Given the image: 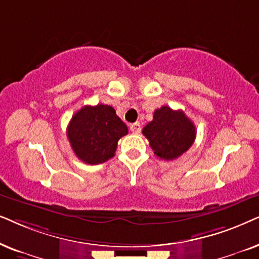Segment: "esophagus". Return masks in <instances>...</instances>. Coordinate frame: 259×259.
<instances>
[{
    "label": "esophagus",
    "mask_w": 259,
    "mask_h": 259,
    "mask_svg": "<svg viewBox=\"0 0 259 259\" xmlns=\"http://www.w3.org/2000/svg\"><path fill=\"white\" fill-rule=\"evenodd\" d=\"M130 130H132V133L134 134H139L141 132V124L139 122L130 124Z\"/></svg>",
    "instance_id": "esophagus-1"
}]
</instances>
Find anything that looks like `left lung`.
<instances>
[{
	"label": "left lung",
	"mask_w": 259,
	"mask_h": 259,
	"mask_svg": "<svg viewBox=\"0 0 259 259\" xmlns=\"http://www.w3.org/2000/svg\"><path fill=\"white\" fill-rule=\"evenodd\" d=\"M142 134L157 157L171 161L191 148L196 130L184 111L161 106L155 110L153 120L143 127Z\"/></svg>",
	"instance_id": "1"
}]
</instances>
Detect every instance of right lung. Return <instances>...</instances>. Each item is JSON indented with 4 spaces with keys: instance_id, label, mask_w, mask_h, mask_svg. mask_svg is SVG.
I'll use <instances>...</instances> for the list:
<instances>
[{
    "instance_id": "obj_1",
    "label": "right lung",
    "mask_w": 259,
    "mask_h": 259,
    "mask_svg": "<svg viewBox=\"0 0 259 259\" xmlns=\"http://www.w3.org/2000/svg\"><path fill=\"white\" fill-rule=\"evenodd\" d=\"M127 127L110 105H86L77 111L67 126V137L79 160L99 164L115 156L117 142Z\"/></svg>"
}]
</instances>
